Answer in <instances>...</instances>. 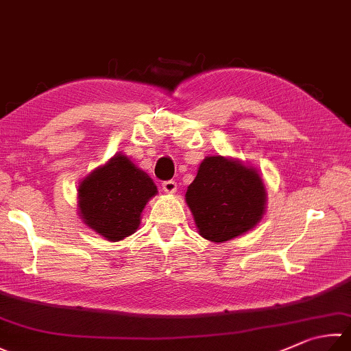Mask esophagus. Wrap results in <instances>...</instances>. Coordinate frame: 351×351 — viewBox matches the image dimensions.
Masks as SVG:
<instances>
[{"mask_svg":"<svg viewBox=\"0 0 351 351\" xmlns=\"http://www.w3.org/2000/svg\"><path fill=\"white\" fill-rule=\"evenodd\" d=\"M162 189L165 191L167 194H174L177 191V183L174 180H167L162 183Z\"/></svg>","mask_w":351,"mask_h":351,"instance_id":"34e87169","label":"esophagus"}]
</instances>
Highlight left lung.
Returning a JSON list of instances; mask_svg holds the SVG:
<instances>
[{"label":"left lung","mask_w":351,"mask_h":351,"mask_svg":"<svg viewBox=\"0 0 351 351\" xmlns=\"http://www.w3.org/2000/svg\"><path fill=\"white\" fill-rule=\"evenodd\" d=\"M197 232L226 243L252 230L266 214L267 193L260 173L241 160L208 156L184 195Z\"/></svg>","instance_id":"obj_1"}]
</instances>
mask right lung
Masks as SVG:
<instances>
[{
    "label": "right lung",
    "instance_id": "obj_1",
    "mask_svg": "<svg viewBox=\"0 0 351 351\" xmlns=\"http://www.w3.org/2000/svg\"><path fill=\"white\" fill-rule=\"evenodd\" d=\"M157 186L131 158L117 153L77 184V214L85 226L108 241H121L141 226Z\"/></svg>",
    "mask_w": 351,
    "mask_h": 351
}]
</instances>
